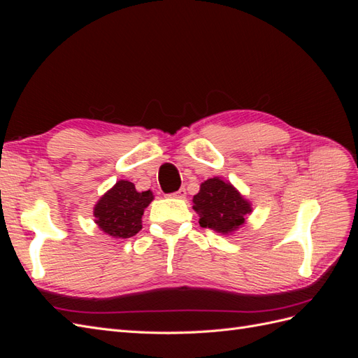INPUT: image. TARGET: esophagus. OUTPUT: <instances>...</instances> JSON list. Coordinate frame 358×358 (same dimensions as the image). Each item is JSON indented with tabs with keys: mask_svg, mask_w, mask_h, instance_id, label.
<instances>
[{
	"mask_svg": "<svg viewBox=\"0 0 358 358\" xmlns=\"http://www.w3.org/2000/svg\"><path fill=\"white\" fill-rule=\"evenodd\" d=\"M171 197H175V199H185V196H187V191H185V188H180V189H178L176 192H173V194H170Z\"/></svg>",
	"mask_w": 358,
	"mask_h": 358,
	"instance_id": "obj_1",
	"label": "esophagus"
}]
</instances>
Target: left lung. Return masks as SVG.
<instances>
[{
	"mask_svg": "<svg viewBox=\"0 0 358 358\" xmlns=\"http://www.w3.org/2000/svg\"><path fill=\"white\" fill-rule=\"evenodd\" d=\"M194 209L200 215V225L220 233H231L245 222L251 206L237 192L230 182L220 178L201 183L200 192L194 196Z\"/></svg>",
	"mask_w": 358,
	"mask_h": 358,
	"instance_id": "1",
	"label": "left lung"
}]
</instances>
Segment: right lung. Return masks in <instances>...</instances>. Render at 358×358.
I'll return each mask as SVG.
<instances>
[{"label":"right lung","mask_w":358,"mask_h":358,"mask_svg":"<svg viewBox=\"0 0 358 358\" xmlns=\"http://www.w3.org/2000/svg\"><path fill=\"white\" fill-rule=\"evenodd\" d=\"M152 200L150 191L137 192L134 183L119 180L96 203L95 222L104 233L116 239H128L142 229V215Z\"/></svg>","instance_id":"1"}]
</instances>
